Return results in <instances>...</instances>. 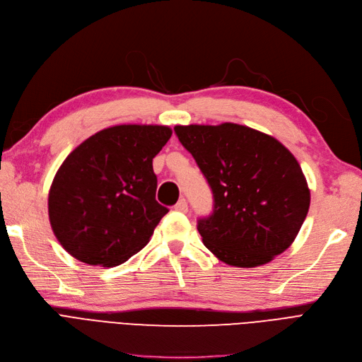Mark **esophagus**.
I'll return each instance as SVG.
<instances>
[{"instance_id": "obj_1", "label": "esophagus", "mask_w": 362, "mask_h": 362, "mask_svg": "<svg viewBox=\"0 0 362 362\" xmlns=\"http://www.w3.org/2000/svg\"><path fill=\"white\" fill-rule=\"evenodd\" d=\"M177 211H180V213H187V209H189V205H187V201L185 199H180V201L177 202V205L173 206Z\"/></svg>"}]
</instances>
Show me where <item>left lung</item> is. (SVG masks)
<instances>
[{"mask_svg":"<svg viewBox=\"0 0 362 362\" xmlns=\"http://www.w3.org/2000/svg\"><path fill=\"white\" fill-rule=\"evenodd\" d=\"M214 197L197 221L208 250L240 268L265 265L295 241L310 189L293 154L269 134L233 122L175 126Z\"/></svg>","mask_w":362,"mask_h":362,"instance_id":"obj_1","label":"left lung"}]
</instances>
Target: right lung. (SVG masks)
<instances>
[{
	"label": "right lung",
	"instance_id": "right-lung-1",
	"mask_svg": "<svg viewBox=\"0 0 362 362\" xmlns=\"http://www.w3.org/2000/svg\"><path fill=\"white\" fill-rule=\"evenodd\" d=\"M170 136L168 126L122 124L90 136L62 161L47 211L69 255L109 268L148 244L169 211L156 201L153 158Z\"/></svg>",
	"mask_w": 362,
	"mask_h": 362
}]
</instances>
